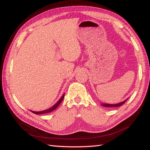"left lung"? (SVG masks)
I'll return each mask as SVG.
<instances>
[{
  "mask_svg": "<svg viewBox=\"0 0 150 150\" xmlns=\"http://www.w3.org/2000/svg\"><path fill=\"white\" fill-rule=\"evenodd\" d=\"M128 98H127L125 100H124L122 102H121V103H117V104H107V103H103L101 104V106H103V107H106V108H117V107H119L120 106H122V104H124V103H126L128 100Z\"/></svg>",
  "mask_w": 150,
  "mask_h": 150,
  "instance_id": "obj_1",
  "label": "left lung"
}]
</instances>
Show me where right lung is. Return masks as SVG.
Returning a JSON list of instances; mask_svg holds the SVG:
<instances>
[{"mask_svg":"<svg viewBox=\"0 0 150 150\" xmlns=\"http://www.w3.org/2000/svg\"><path fill=\"white\" fill-rule=\"evenodd\" d=\"M64 95H65V93H64L62 96L61 97V98H60V99L58 100V102H57V103L55 104H54L52 108H49V109L43 110V111H31V110H30V111H31V112H33V113L37 114V115H39V114H44V113H47L52 112V111L55 110L56 109V108L59 106V105L60 103H61V102L62 101L64 97Z\"/></svg>","mask_w":150,"mask_h":150,"instance_id":"obj_1","label":"right lung"}]
</instances>
